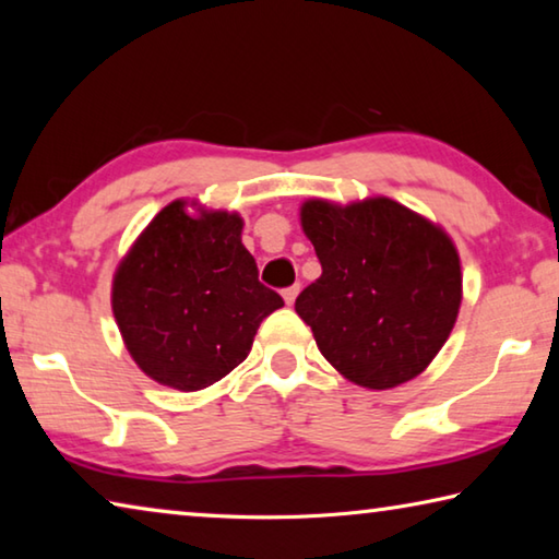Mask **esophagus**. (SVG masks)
<instances>
[{
	"label": "esophagus",
	"instance_id": "34e87169",
	"mask_svg": "<svg viewBox=\"0 0 559 559\" xmlns=\"http://www.w3.org/2000/svg\"><path fill=\"white\" fill-rule=\"evenodd\" d=\"M298 293H300V286L296 283V286H290V288L283 290V300H286L288 306H293V302H296V298H298Z\"/></svg>",
	"mask_w": 559,
	"mask_h": 559
}]
</instances>
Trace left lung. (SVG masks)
<instances>
[{"label":"left lung","mask_w":559,"mask_h":559,"mask_svg":"<svg viewBox=\"0 0 559 559\" xmlns=\"http://www.w3.org/2000/svg\"><path fill=\"white\" fill-rule=\"evenodd\" d=\"M300 226L323 273L296 298L345 380L392 390L431 365L456 325L463 276L451 236L390 197L308 200Z\"/></svg>","instance_id":"1"}]
</instances>
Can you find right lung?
Masks as SVG:
<instances>
[{
	"mask_svg": "<svg viewBox=\"0 0 559 559\" xmlns=\"http://www.w3.org/2000/svg\"><path fill=\"white\" fill-rule=\"evenodd\" d=\"M159 210L112 276V316L130 357L150 380L204 390L251 353L263 318L283 298L259 281L236 212Z\"/></svg>",
	"mask_w": 559,
	"mask_h": 559,
	"instance_id": "obj_1",
	"label": "right lung"
}]
</instances>
